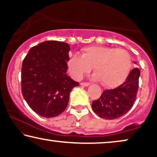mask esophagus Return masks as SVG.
<instances>
[{
  "label": "esophagus",
  "mask_w": 157,
  "mask_h": 157,
  "mask_svg": "<svg viewBox=\"0 0 157 157\" xmlns=\"http://www.w3.org/2000/svg\"><path fill=\"white\" fill-rule=\"evenodd\" d=\"M90 84L89 82H82L81 83V86H88Z\"/></svg>",
  "instance_id": "1"
}]
</instances>
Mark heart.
<instances>
[{
  "mask_svg": "<svg viewBox=\"0 0 157 157\" xmlns=\"http://www.w3.org/2000/svg\"><path fill=\"white\" fill-rule=\"evenodd\" d=\"M71 74L82 78L94 66L96 78L106 86L114 87L123 83L129 74L132 60L127 51L112 47L90 46L83 49L81 56L73 55L68 62Z\"/></svg>",
  "mask_w": 157,
  "mask_h": 157,
  "instance_id": "obj_1",
  "label": "heart"
}]
</instances>
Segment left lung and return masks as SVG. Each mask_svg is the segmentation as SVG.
Masks as SVG:
<instances>
[{"instance_id": "1", "label": "left lung", "mask_w": 157, "mask_h": 157, "mask_svg": "<svg viewBox=\"0 0 157 157\" xmlns=\"http://www.w3.org/2000/svg\"><path fill=\"white\" fill-rule=\"evenodd\" d=\"M139 76L140 71L135 68L121 85L113 89L104 90L100 97L92 102L93 111L99 117L109 120L126 114L136 101Z\"/></svg>"}]
</instances>
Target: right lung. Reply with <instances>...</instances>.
<instances>
[{
    "label": "right lung",
    "instance_id": "1",
    "mask_svg": "<svg viewBox=\"0 0 157 157\" xmlns=\"http://www.w3.org/2000/svg\"><path fill=\"white\" fill-rule=\"evenodd\" d=\"M69 45L47 40L30 49L21 67V92L33 111L57 117L68 106L72 89L78 86L66 74Z\"/></svg>",
    "mask_w": 157,
    "mask_h": 157
}]
</instances>
